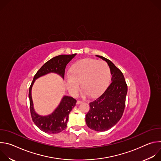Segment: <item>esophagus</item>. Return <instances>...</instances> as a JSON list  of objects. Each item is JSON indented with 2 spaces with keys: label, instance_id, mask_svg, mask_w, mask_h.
<instances>
[{
  "label": "esophagus",
  "instance_id": "obj_1",
  "mask_svg": "<svg viewBox=\"0 0 161 161\" xmlns=\"http://www.w3.org/2000/svg\"><path fill=\"white\" fill-rule=\"evenodd\" d=\"M81 103H82V102L80 101H77V102H76V104H81Z\"/></svg>",
  "mask_w": 161,
  "mask_h": 161
}]
</instances>
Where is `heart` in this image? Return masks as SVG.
Wrapping results in <instances>:
<instances>
[{
	"label": "heart",
	"mask_w": 161,
	"mask_h": 161,
	"mask_svg": "<svg viewBox=\"0 0 161 161\" xmlns=\"http://www.w3.org/2000/svg\"><path fill=\"white\" fill-rule=\"evenodd\" d=\"M111 77L110 69L106 62L92 58H85L76 62L70 74L65 76V86L73 96L78 94L81 83L83 96L92 97L99 96L108 86Z\"/></svg>",
	"instance_id": "heart-1"
}]
</instances>
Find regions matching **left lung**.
Returning <instances> with one entry per match:
<instances>
[{
  "mask_svg": "<svg viewBox=\"0 0 161 161\" xmlns=\"http://www.w3.org/2000/svg\"><path fill=\"white\" fill-rule=\"evenodd\" d=\"M109 67L111 83L104 92L89 103L90 110L85 116L87 126L97 132L106 131L120 120L125 108L127 86L123 73L109 60L99 55Z\"/></svg>",
  "mask_w": 161,
  "mask_h": 161,
  "instance_id": "left-lung-1",
  "label": "left lung"
}]
</instances>
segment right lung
<instances>
[{"mask_svg": "<svg viewBox=\"0 0 161 161\" xmlns=\"http://www.w3.org/2000/svg\"><path fill=\"white\" fill-rule=\"evenodd\" d=\"M76 53L73 55H61L55 57L46 62L37 72L29 88V97L31 117L36 125L42 131L48 134L59 133L67 127L69 114L75 106L76 100L70 96H64L55 109L48 115H41L37 113L34 108L32 98V88L36 80L50 73H55L64 78L65 69Z\"/></svg>", "mask_w": 161, "mask_h": 161, "instance_id": "right-lung-1", "label": "right lung"}]
</instances>
